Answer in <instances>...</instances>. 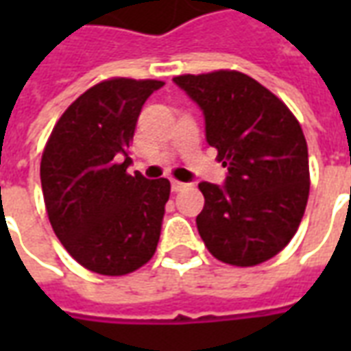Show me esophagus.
<instances>
[{
	"label": "esophagus",
	"instance_id": "34e87169",
	"mask_svg": "<svg viewBox=\"0 0 351 351\" xmlns=\"http://www.w3.org/2000/svg\"><path fill=\"white\" fill-rule=\"evenodd\" d=\"M184 188H188V184L180 182V180H171V190L173 191H182Z\"/></svg>",
	"mask_w": 351,
	"mask_h": 351
}]
</instances>
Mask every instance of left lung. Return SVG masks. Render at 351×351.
Instances as JSON below:
<instances>
[{
  "instance_id": "8db88e82",
  "label": "left lung",
  "mask_w": 351,
  "mask_h": 351,
  "mask_svg": "<svg viewBox=\"0 0 351 351\" xmlns=\"http://www.w3.org/2000/svg\"><path fill=\"white\" fill-rule=\"evenodd\" d=\"M176 86L205 116L206 143L228 167L226 182H201L197 229L214 258L252 267L293 239L310 190L308 148L299 122L258 80L239 71L182 75Z\"/></svg>"
}]
</instances>
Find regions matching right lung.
Segmentation results:
<instances>
[{"label": "right lung", "mask_w": 351, "mask_h": 351, "mask_svg": "<svg viewBox=\"0 0 351 351\" xmlns=\"http://www.w3.org/2000/svg\"><path fill=\"white\" fill-rule=\"evenodd\" d=\"M161 80L110 79L73 101L41 158L50 226L88 271L122 276L152 258L169 201L167 178L128 175L145 101Z\"/></svg>", "instance_id": "add662e5"}]
</instances>
